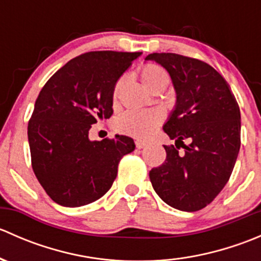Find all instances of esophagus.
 <instances>
[{
	"instance_id": "34e87169",
	"label": "esophagus",
	"mask_w": 261,
	"mask_h": 261,
	"mask_svg": "<svg viewBox=\"0 0 261 261\" xmlns=\"http://www.w3.org/2000/svg\"><path fill=\"white\" fill-rule=\"evenodd\" d=\"M135 145H136V147H138V149H143V147L146 146V143H145V141L140 140V139H136Z\"/></svg>"
}]
</instances>
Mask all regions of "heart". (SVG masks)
Instances as JSON below:
<instances>
[{
	"label": "heart",
	"mask_w": 261,
	"mask_h": 261,
	"mask_svg": "<svg viewBox=\"0 0 261 261\" xmlns=\"http://www.w3.org/2000/svg\"><path fill=\"white\" fill-rule=\"evenodd\" d=\"M140 80L147 89H151L156 84L162 82H168L167 74L160 67L154 64H146L140 69ZM120 83L115 87L114 96H117ZM162 121V114L156 110L150 111H126L125 114L120 115L116 120V128L120 133L128 134V135L138 136V138H149L152 134L154 128Z\"/></svg>",
	"instance_id": "heart-1"
}]
</instances>
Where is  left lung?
<instances>
[{"instance_id":"left-lung-1","label":"left lung","mask_w":261,"mask_h":261,"mask_svg":"<svg viewBox=\"0 0 261 261\" xmlns=\"http://www.w3.org/2000/svg\"><path fill=\"white\" fill-rule=\"evenodd\" d=\"M145 60L169 73L177 98L163 126L175 146L164 145L167 159L150 170V181L173 208L199 211L222 191L235 167L240 109L227 82L207 63L173 53H154Z\"/></svg>"}]
</instances>
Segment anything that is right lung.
<instances>
[{"mask_svg": "<svg viewBox=\"0 0 261 261\" xmlns=\"http://www.w3.org/2000/svg\"><path fill=\"white\" fill-rule=\"evenodd\" d=\"M143 53L103 50L69 60L39 93L29 121L31 163L50 198L81 207L112 187L121 158L135 150L125 135L91 140V125L114 114V91L121 75Z\"/></svg>", "mask_w": 261, "mask_h": 261, "instance_id": "1", "label": "right lung"}]
</instances>
